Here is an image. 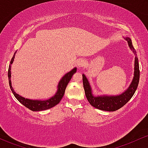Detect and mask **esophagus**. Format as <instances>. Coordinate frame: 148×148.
Here are the masks:
<instances>
[{
	"mask_svg": "<svg viewBox=\"0 0 148 148\" xmlns=\"http://www.w3.org/2000/svg\"><path fill=\"white\" fill-rule=\"evenodd\" d=\"M86 65V62L84 60H79L77 62V66L79 67H83Z\"/></svg>",
	"mask_w": 148,
	"mask_h": 148,
	"instance_id": "34e87169",
	"label": "esophagus"
}]
</instances>
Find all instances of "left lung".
<instances>
[{
	"label": "left lung",
	"instance_id": "left-lung-1",
	"mask_svg": "<svg viewBox=\"0 0 148 148\" xmlns=\"http://www.w3.org/2000/svg\"><path fill=\"white\" fill-rule=\"evenodd\" d=\"M127 41L130 48L132 50L135 55L134 60V77L129 88L125 91L119 95H100V96H94L92 94V90L91 85L88 82L87 78L85 75H82L83 86H84L85 95L89 103L94 107L95 108L100 109L102 111L107 112H114L123 107L127 102L132 97L134 94L138 82H139L140 71L138 60L136 56V52L133 47L132 40L129 37L125 38Z\"/></svg>",
	"mask_w": 148,
	"mask_h": 148
}]
</instances>
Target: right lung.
Returning a JSON list of instances; mask_svg holds the SVG:
<instances>
[{"label":"right lung","instance_id":"add662e5","mask_svg":"<svg viewBox=\"0 0 148 148\" xmlns=\"http://www.w3.org/2000/svg\"><path fill=\"white\" fill-rule=\"evenodd\" d=\"M16 53L14 54V56L12 58L11 62H10V64L9 66L8 69V79H9V84H10V88L11 91L13 93L14 95L15 98L18 100L23 105L25 106V107L28 108L30 110L34 111V112H39V111H43L46 110V109H50L52 107H55L57 105L63 98L64 93H65L66 88L68 84H69V81L71 80L72 76L73 74L76 72L77 69L74 68L73 70L69 71L66 74L64 75L63 77L61 79V80L59 82L58 86H57V91L55 93V95L49 99H47L46 100H29V99L25 98L21 96L18 94L14 91V88L12 86V82H11V65L13 63L14 59Z\"/></svg>","mask_w":148,"mask_h":148}]
</instances>
